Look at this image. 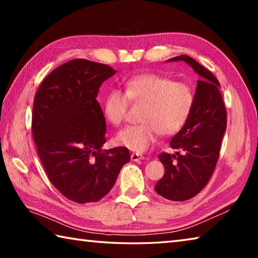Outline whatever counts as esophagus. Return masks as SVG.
Masks as SVG:
<instances>
[{
	"label": "esophagus",
	"instance_id": "1",
	"mask_svg": "<svg viewBox=\"0 0 258 258\" xmlns=\"http://www.w3.org/2000/svg\"><path fill=\"white\" fill-rule=\"evenodd\" d=\"M131 159L133 161H140L142 159H145V156H142L141 154H132L131 155Z\"/></svg>",
	"mask_w": 258,
	"mask_h": 258
}]
</instances>
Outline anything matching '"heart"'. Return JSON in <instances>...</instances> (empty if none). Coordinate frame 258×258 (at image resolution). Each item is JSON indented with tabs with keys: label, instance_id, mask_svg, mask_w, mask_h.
I'll return each instance as SVG.
<instances>
[{
	"label": "heart",
	"instance_id": "obj_1",
	"mask_svg": "<svg viewBox=\"0 0 258 258\" xmlns=\"http://www.w3.org/2000/svg\"><path fill=\"white\" fill-rule=\"evenodd\" d=\"M124 91H109L103 101L107 120L119 126L127 115L130 100L143 102L142 124L127 126L117 134L119 146L137 152L146 151L160 134L173 135L183 128L195 104L194 89L184 82L155 73L140 74L124 83Z\"/></svg>",
	"mask_w": 258,
	"mask_h": 258
}]
</instances>
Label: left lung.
<instances>
[{"label":"left lung","instance_id":"8db88e82","mask_svg":"<svg viewBox=\"0 0 258 258\" xmlns=\"http://www.w3.org/2000/svg\"><path fill=\"white\" fill-rule=\"evenodd\" d=\"M167 61H184L200 76L189 119L171 141V148L181 154L164 152L158 157L165 174L155 185L156 192L168 200L184 202L204 189L215 169L226 130V110L220 83L208 69L185 54Z\"/></svg>","mask_w":258,"mask_h":258}]
</instances>
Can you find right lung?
I'll return each mask as SVG.
<instances>
[{
    "instance_id": "right-lung-1",
    "label": "right lung",
    "mask_w": 258,
    "mask_h": 258,
    "mask_svg": "<svg viewBox=\"0 0 258 258\" xmlns=\"http://www.w3.org/2000/svg\"><path fill=\"white\" fill-rule=\"evenodd\" d=\"M116 72L74 59L50 73L35 94L32 130L38 157L50 182L72 202H99L131 159L127 148L101 149L106 119L97 97Z\"/></svg>"
}]
</instances>
